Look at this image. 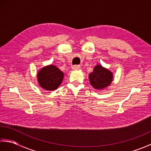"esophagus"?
<instances>
[{
    "instance_id": "1",
    "label": "esophagus",
    "mask_w": 151,
    "mask_h": 151,
    "mask_svg": "<svg viewBox=\"0 0 151 151\" xmlns=\"http://www.w3.org/2000/svg\"><path fill=\"white\" fill-rule=\"evenodd\" d=\"M80 68H81L80 65H73L72 66V69L73 70H78V69H80Z\"/></svg>"
}]
</instances>
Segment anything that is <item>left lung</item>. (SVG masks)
<instances>
[{"label":"left lung","mask_w":151,"mask_h":151,"mask_svg":"<svg viewBox=\"0 0 151 151\" xmlns=\"http://www.w3.org/2000/svg\"><path fill=\"white\" fill-rule=\"evenodd\" d=\"M89 82L95 89H101L111 84L113 78L112 73L101 65L96 66L93 73L89 75Z\"/></svg>","instance_id":"1"}]
</instances>
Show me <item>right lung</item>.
I'll return each instance as SVG.
<instances>
[{"label": "right lung", "mask_w": 151, "mask_h": 151, "mask_svg": "<svg viewBox=\"0 0 151 151\" xmlns=\"http://www.w3.org/2000/svg\"><path fill=\"white\" fill-rule=\"evenodd\" d=\"M63 78V73L52 65L43 67L37 74V80L41 88L50 91L58 88Z\"/></svg>", "instance_id": "add662e5"}]
</instances>
